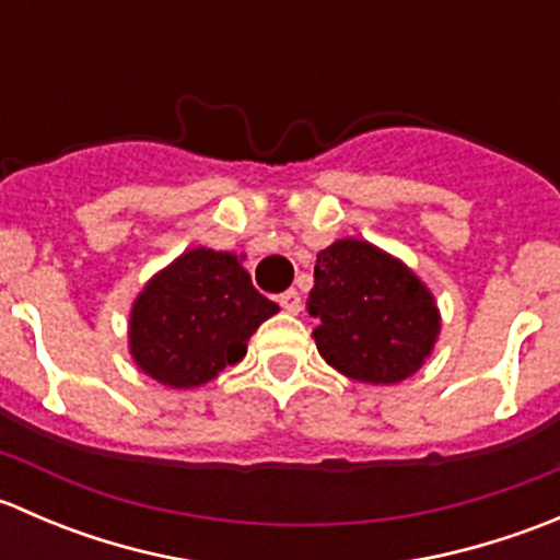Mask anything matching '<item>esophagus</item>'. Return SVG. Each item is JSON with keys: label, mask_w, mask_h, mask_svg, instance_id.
Listing matches in <instances>:
<instances>
[{"label": "esophagus", "mask_w": 560, "mask_h": 560, "mask_svg": "<svg viewBox=\"0 0 560 560\" xmlns=\"http://www.w3.org/2000/svg\"><path fill=\"white\" fill-rule=\"evenodd\" d=\"M279 306L284 308L287 314H301L303 301H301V295H298L295 290H287V292H281V295H279Z\"/></svg>", "instance_id": "34e87169"}]
</instances>
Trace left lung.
I'll use <instances>...</instances> for the list:
<instances>
[{
    "instance_id": "left-lung-1",
    "label": "left lung",
    "mask_w": 560,
    "mask_h": 560,
    "mask_svg": "<svg viewBox=\"0 0 560 560\" xmlns=\"http://www.w3.org/2000/svg\"><path fill=\"white\" fill-rule=\"evenodd\" d=\"M308 314L327 365L363 385H398L425 365L442 312L425 281L400 257L360 238L316 254Z\"/></svg>"
}]
</instances>
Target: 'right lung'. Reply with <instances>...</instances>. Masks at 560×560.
Returning a JSON list of instances; mask_svg holds the SVG:
<instances>
[{"mask_svg": "<svg viewBox=\"0 0 560 560\" xmlns=\"http://www.w3.org/2000/svg\"><path fill=\"white\" fill-rule=\"evenodd\" d=\"M276 312L279 306L254 290L244 254L186 248L132 301L129 358L160 385L202 387L246 358L248 338Z\"/></svg>", "mask_w": 560, "mask_h": 560, "instance_id": "obj_1", "label": "right lung"}]
</instances>
